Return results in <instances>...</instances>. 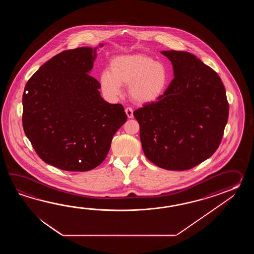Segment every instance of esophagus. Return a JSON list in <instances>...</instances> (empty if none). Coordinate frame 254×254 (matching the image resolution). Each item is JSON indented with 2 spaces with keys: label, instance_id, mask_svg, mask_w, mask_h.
I'll use <instances>...</instances> for the list:
<instances>
[{
  "label": "esophagus",
  "instance_id": "esophagus-1",
  "mask_svg": "<svg viewBox=\"0 0 254 254\" xmlns=\"http://www.w3.org/2000/svg\"><path fill=\"white\" fill-rule=\"evenodd\" d=\"M125 113H126L128 118H129V119L133 118V110H132V109L129 108V107L125 109Z\"/></svg>",
  "mask_w": 254,
  "mask_h": 254
}]
</instances>
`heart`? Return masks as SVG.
<instances>
[{"label": "heart", "instance_id": "b5f03b06", "mask_svg": "<svg viewBox=\"0 0 254 254\" xmlns=\"http://www.w3.org/2000/svg\"><path fill=\"white\" fill-rule=\"evenodd\" d=\"M168 72L164 65L144 54L120 55L112 60L110 71L100 76L102 91L108 97H117L121 86L129 85L130 98L135 103L156 102L165 91Z\"/></svg>", "mask_w": 254, "mask_h": 254}]
</instances>
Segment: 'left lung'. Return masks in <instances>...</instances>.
Segmentation results:
<instances>
[{"label": "left lung", "mask_w": 254, "mask_h": 254, "mask_svg": "<svg viewBox=\"0 0 254 254\" xmlns=\"http://www.w3.org/2000/svg\"><path fill=\"white\" fill-rule=\"evenodd\" d=\"M171 61L174 78L158 102L134 111L145 156L170 171L204 162L221 143L229 115L220 76L193 54L161 52Z\"/></svg>", "instance_id": "1"}]
</instances>
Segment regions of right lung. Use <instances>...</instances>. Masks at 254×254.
<instances>
[{
    "instance_id": "obj_1",
    "label": "right lung",
    "mask_w": 254,
    "mask_h": 254,
    "mask_svg": "<svg viewBox=\"0 0 254 254\" xmlns=\"http://www.w3.org/2000/svg\"><path fill=\"white\" fill-rule=\"evenodd\" d=\"M96 50L55 55L30 78L22 95V126L33 149L43 162L68 172L100 165L127 120L124 106L105 102L89 74Z\"/></svg>"
}]
</instances>
